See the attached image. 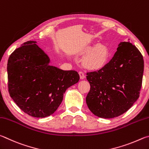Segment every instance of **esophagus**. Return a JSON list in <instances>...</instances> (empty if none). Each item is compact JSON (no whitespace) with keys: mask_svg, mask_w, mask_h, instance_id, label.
<instances>
[{"mask_svg":"<svg viewBox=\"0 0 149 149\" xmlns=\"http://www.w3.org/2000/svg\"><path fill=\"white\" fill-rule=\"evenodd\" d=\"M79 75H80V79H85V74H84V73L83 72H82V71H80L79 72Z\"/></svg>","mask_w":149,"mask_h":149,"instance_id":"esophagus-1","label":"esophagus"}]
</instances>
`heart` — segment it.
<instances>
[{
  "label": "heart",
  "instance_id": "b5f03b06",
  "mask_svg": "<svg viewBox=\"0 0 149 149\" xmlns=\"http://www.w3.org/2000/svg\"><path fill=\"white\" fill-rule=\"evenodd\" d=\"M81 54L86 56L83 59V65L86 67L99 69L107 61L109 52L106 46L96 43L86 47L81 52Z\"/></svg>",
  "mask_w": 149,
  "mask_h": 149
}]
</instances>
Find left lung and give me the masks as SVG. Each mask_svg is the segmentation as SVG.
I'll list each match as a JSON object with an SVG mask.
<instances>
[{
	"label": "left lung",
	"instance_id": "8db88e82",
	"mask_svg": "<svg viewBox=\"0 0 149 149\" xmlns=\"http://www.w3.org/2000/svg\"><path fill=\"white\" fill-rule=\"evenodd\" d=\"M108 63L86 73L90 90L86 98L91 112L103 118L126 113L139 97L144 61L141 52L130 42H122Z\"/></svg>",
	"mask_w": 149,
	"mask_h": 149
}]
</instances>
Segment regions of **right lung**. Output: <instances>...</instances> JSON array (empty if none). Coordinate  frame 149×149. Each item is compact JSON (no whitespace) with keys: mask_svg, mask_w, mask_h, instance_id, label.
<instances>
[{"mask_svg":"<svg viewBox=\"0 0 149 149\" xmlns=\"http://www.w3.org/2000/svg\"><path fill=\"white\" fill-rule=\"evenodd\" d=\"M49 63L48 56L35 41L23 43L8 60L10 97L21 110L36 118L54 113L66 90L80 79L75 70H63Z\"/></svg>","mask_w":149,"mask_h":149,"instance_id":"obj_1","label":"right lung"}]
</instances>
